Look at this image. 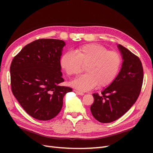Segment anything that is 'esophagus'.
I'll use <instances>...</instances> for the list:
<instances>
[{
	"label": "esophagus",
	"mask_w": 153,
	"mask_h": 153,
	"mask_svg": "<svg viewBox=\"0 0 153 153\" xmlns=\"http://www.w3.org/2000/svg\"><path fill=\"white\" fill-rule=\"evenodd\" d=\"M74 91H75V92H76V94H78V95H81V96H82V95H84V92H80V91H76V90H74Z\"/></svg>",
	"instance_id": "esophagus-1"
}]
</instances>
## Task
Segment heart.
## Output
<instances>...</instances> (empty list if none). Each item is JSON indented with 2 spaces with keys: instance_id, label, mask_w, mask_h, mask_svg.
Listing matches in <instances>:
<instances>
[{
  "instance_id": "obj_1",
  "label": "heart",
  "mask_w": 153,
  "mask_h": 153,
  "mask_svg": "<svg viewBox=\"0 0 153 153\" xmlns=\"http://www.w3.org/2000/svg\"><path fill=\"white\" fill-rule=\"evenodd\" d=\"M121 59L115 51L108 50L99 44L81 46L75 52H67L60 61L68 75H76L85 66L86 73L73 80L71 84L76 89L89 91L97 84L104 87L112 82L119 70Z\"/></svg>"
}]
</instances>
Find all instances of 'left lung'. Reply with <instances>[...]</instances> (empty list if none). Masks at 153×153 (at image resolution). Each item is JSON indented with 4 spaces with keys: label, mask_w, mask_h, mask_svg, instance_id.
I'll return each instance as SVG.
<instances>
[{
    "label": "left lung",
    "mask_w": 153,
    "mask_h": 153,
    "mask_svg": "<svg viewBox=\"0 0 153 153\" xmlns=\"http://www.w3.org/2000/svg\"><path fill=\"white\" fill-rule=\"evenodd\" d=\"M118 48L124 60L121 71L101 94L94 93L91 111L100 123H109L127 112L136 102L143 84V71L140 59L121 45Z\"/></svg>",
    "instance_id": "8db88e82"
}]
</instances>
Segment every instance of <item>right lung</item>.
Listing matches in <instances>:
<instances>
[{
	"instance_id": "right-lung-1",
	"label": "right lung",
	"mask_w": 153,
	"mask_h": 153,
	"mask_svg": "<svg viewBox=\"0 0 153 153\" xmlns=\"http://www.w3.org/2000/svg\"><path fill=\"white\" fill-rule=\"evenodd\" d=\"M65 43L39 39L27 45L13 58L10 66L13 95L34 119L48 121L61 110L63 98L72 89L61 86L60 59Z\"/></svg>"
}]
</instances>
